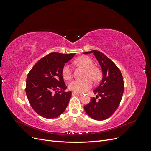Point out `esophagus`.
I'll return each mask as SVG.
<instances>
[{"label":"esophagus","mask_w":151,"mask_h":151,"mask_svg":"<svg viewBox=\"0 0 151 151\" xmlns=\"http://www.w3.org/2000/svg\"><path fill=\"white\" fill-rule=\"evenodd\" d=\"M73 94H74L76 96H81L82 94L81 93H76V92H74L73 93Z\"/></svg>","instance_id":"34e87169"}]
</instances>
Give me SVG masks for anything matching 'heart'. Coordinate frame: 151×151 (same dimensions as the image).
<instances>
[{
    "mask_svg": "<svg viewBox=\"0 0 151 151\" xmlns=\"http://www.w3.org/2000/svg\"><path fill=\"white\" fill-rule=\"evenodd\" d=\"M76 64L86 68L85 76L86 78L83 79H76L69 84V89L76 93H84L89 90L93 86L92 81L87 77H89L94 81L101 78V72L98 68L93 67L94 63L91 59L86 56H82L75 60ZM63 77L66 80H69L72 77V69L70 66L66 64L62 68Z\"/></svg>",
    "mask_w": 151,
    "mask_h": 151,
    "instance_id": "1",
    "label": "heart"
}]
</instances>
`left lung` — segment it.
<instances>
[{"label":"left lung","mask_w":151,"mask_h":151,"mask_svg":"<svg viewBox=\"0 0 151 151\" xmlns=\"http://www.w3.org/2000/svg\"><path fill=\"white\" fill-rule=\"evenodd\" d=\"M92 53L101 68L103 77L98 88L93 91L96 98H91L84 109L91 118L101 121L108 119L116 110L124 91V84L120 69L105 55L98 50L83 53ZM98 97L100 99L96 100Z\"/></svg>","instance_id":"obj_1"}]
</instances>
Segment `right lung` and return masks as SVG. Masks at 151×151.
<instances>
[{"label": "right lung", "mask_w": 151, "mask_h": 151, "mask_svg": "<svg viewBox=\"0 0 151 151\" xmlns=\"http://www.w3.org/2000/svg\"><path fill=\"white\" fill-rule=\"evenodd\" d=\"M75 55L50 53L36 62L29 72L26 93L31 107L39 115L50 119L65 111L72 93L64 91L67 87L62 68ZM53 91L59 92L53 94Z\"/></svg>", "instance_id": "1"}]
</instances>
